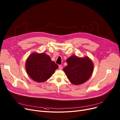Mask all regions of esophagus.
Wrapping results in <instances>:
<instances>
[{
	"instance_id": "34e87169",
	"label": "esophagus",
	"mask_w": 120,
	"mask_h": 120,
	"mask_svg": "<svg viewBox=\"0 0 120 120\" xmlns=\"http://www.w3.org/2000/svg\"><path fill=\"white\" fill-rule=\"evenodd\" d=\"M62 68H63V67H62V66H61V65H59V70H62Z\"/></svg>"
}]
</instances>
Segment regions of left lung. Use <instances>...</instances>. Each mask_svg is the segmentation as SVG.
Here are the masks:
<instances>
[{"instance_id": "8db88e82", "label": "left lung", "mask_w": 120, "mask_h": 120, "mask_svg": "<svg viewBox=\"0 0 120 120\" xmlns=\"http://www.w3.org/2000/svg\"><path fill=\"white\" fill-rule=\"evenodd\" d=\"M63 68L68 79L73 85H81L89 79L93 70V64L89 57L80 58L72 55L66 61Z\"/></svg>"}]
</instances>
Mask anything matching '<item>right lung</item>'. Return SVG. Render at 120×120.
Listing matches in <instances>:
<instances>
[{
    "mask_svg": "<svg viewBox=\"0 0 120 120\" xmlns=\"http://www.w3.org/2000/svg\"><path fill=\"white\" fill-rule=\"evenodd\" d=\"M25 68L31 79L40 83L45 82L51 77L58 66L46 53L34 52L27 58Z\"/></svg>",
    "mask_w": 120,
    "mask_h": 120,
    "instance_id": "right-lung-1",
    "label": "right lung"
}]
</instances>
